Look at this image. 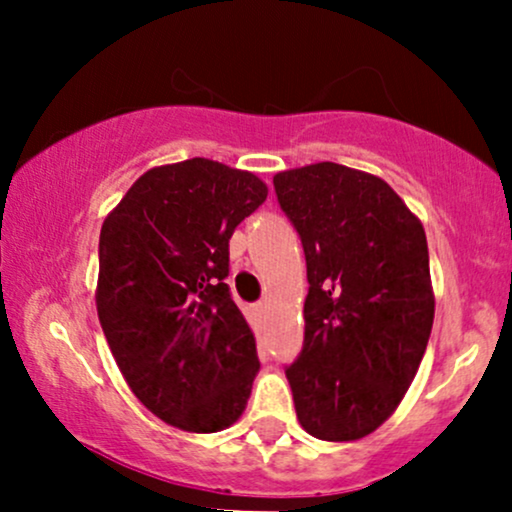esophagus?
<instances>
[{"instance_id": "1", "label": "esophagus", "mask_w": 512, "mask_h": 512, "mask_svg": "<svg viewBox=\"0 0 512 512\" xmlns=\"http://www.w3.org/2000/svg\"><path fill=\"white\" fill-rule=\"evenodd\" d=\"M257 310H267V303H264V301L257 303Z\"/></svg>"}]
</instances>
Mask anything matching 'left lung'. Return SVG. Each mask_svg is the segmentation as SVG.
<instances>
[{"label":"left lung","instance_id":"obj_1","mask_svg":"<svg viewBox=\"0 0 512 512\" xmlns=\"http://www.w3.org/2000/svg\"><path fill=\"white\" fill-rule=\"evenodd\" d=\"M308 267L303 349L286 366L298 421L320 440L373 433L409 390L433 327L421 221L375 175L313 163L274 175Z\"/></svg>","mask_w":512,"mask_h":512}]
</instances>
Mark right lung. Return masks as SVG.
I'll return each mask as SVG.
<instances>
[{
  "mask_svg": "<svg viewBox=\"0 0 512 512\" xmlns=\"http://www.w3.org/2000/svg\"><path fill=\"white\" fill-rule=\"evenodd\" d=\"M264 199L248 170L190 158L144 173L101 228L103 334L139 402L182 431H221L248 404L260 358L226 284L228 240Z\"/></svg>",
  "mask_w": 512,
  "mask_h": 512,
  "instance_id": "right-lung-1",
  "label": "right lung"
}]
</instances>
